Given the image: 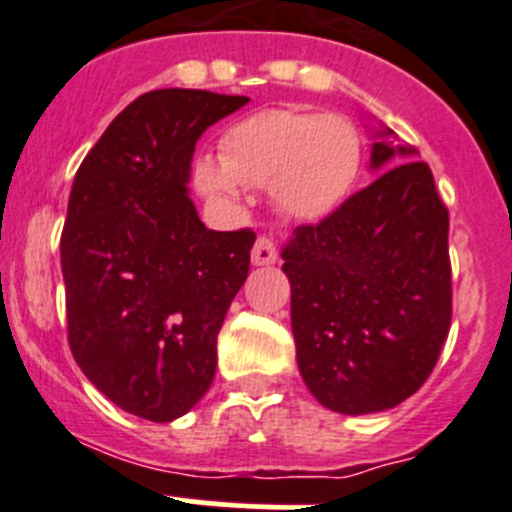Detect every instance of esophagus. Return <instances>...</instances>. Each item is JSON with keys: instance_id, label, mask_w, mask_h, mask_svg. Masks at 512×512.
<instances>
[{"instance_id": "1", "label": "esophagus", "mask_w": 512, "mask_h": 512, "mask_svg": "<svg viewBox=\"0 0 512 512\" xmlns=\"http://www.w3.org/2000/svg\"><path fill=\"white\" fill-rule=\"evenodd\" d=\"M277 262V247L270 237L260 235L252 245V265L262 267V265H275Z\"/></svg>"}]
</instances>
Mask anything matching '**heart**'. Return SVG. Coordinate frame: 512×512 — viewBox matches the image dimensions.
I'll return each instance as SVG.
<instances>
[{
    "label": "heart",
    "instance_id": "obj_1",
    "mask_svg": "<svg viewBox=\"0 0 512 512\" xmlns=\"http://www.w3.org/2000/svg\"><path fill=\"white\" fill-rule=\"evenodd\" d=\"M359 170L361 136L349 118L270 108L232 123L220 138V160H195L193 183L220 200L240 198L242 185H272L282 213L317 220L347 198Z\"/></svg>",
    "mask_w": 512,
    "mask_h": 512
}]
</instances>
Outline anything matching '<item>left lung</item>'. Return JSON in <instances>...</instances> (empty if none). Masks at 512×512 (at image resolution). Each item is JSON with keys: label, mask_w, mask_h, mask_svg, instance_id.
Listing matches in <instances>:
<instances>
[{"label": "left lung", "mask_w": 512, "mask_h": 512, "mask_svg": "<svg viewBox=\"0 0 512 512\" xmlns=\"http://www.w3.org/2000/svg\"><path fill=\"white\" fill-rule=\"evenodd\" d=\"M371 168L414 148L379 133ZM297 364L339 414L394 409L431 376L451 329L448 208L423 160L384 170L282 250Z\"/></svg>", "instance_id": "8db88e82"}]
</instances>
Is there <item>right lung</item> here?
Wrapping results in <instances>:
<instances>
[{"label": "right lung", "instance_id": "add662e5", "mask_svg": "<svg viewBox=\"0 0 512 512\" xmlns=\"http://www.w3.org/2000/svg\"><path fill=\"white\" fill-rule=\"evenodd\" d=\"M247 101L148 91L76 170L61 232L69 347L86 379L133 416L173 421L213 384L218 332L250 272L255 232L200 223L190 160L208 126Z\"/></svg>", "mask_w": 512, "mask_h": 512}]
</instances>
